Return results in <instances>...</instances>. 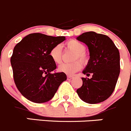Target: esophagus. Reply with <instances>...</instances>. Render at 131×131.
<instances>
[{"label":"esophagus","instance_id":"esophagus-1","mask_svg":"<svg viewBox=\"0 0 131 131\" xmlns=\"http://www.w3.org/2000/svg\"><path fill=\"white\" fill-rule=\"evenodd\" d=\"M67 78H68V80H71V79H73V77L69 76V75H68V76L67 77Z\"/></svg>","mask_w":131,"mask_h":131}]
</instances>
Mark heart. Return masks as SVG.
I'll return each mask as SVG.
<instances>
[{"instance_id":"heart-1","label":"heart","mask_w":131,"mask_h":131,"mask_svg":"<svg viewBox=\"0 0 131 131\" xmlns=\"http://www.w3.org/2000/svg\"><path fill=\"white\" fill-rule=\"evenodd\" d=\"M67 49L72 50L75 52L73 57V60H75L71 63H63L60 65L58 70L68 75H73L78 71L80 70L82 68V64H86L88 62V56L85 52L86 47L82 42L77 39H71L66 43ZM49 56L51 60L56 63H60L62 62V46L60 45H56L52 47L49 51ZM79 59L81 62L76 61Z\"/></svg>"}]
</instances>
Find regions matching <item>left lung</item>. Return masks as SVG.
Wrapping results in <instances>:
<instances>
[{
	"label": "left lung",
	"mask_w": 131,
	"mask_h": 131,
	"mask_svg": "<svg viewBox=\"0 0 131 131\" xmlns=\"http://www.w3.org/2000/svg\"><path fill=\"white\" fill-rule=\"evenodd\" d=\"M77 39L89 49L90 58L83 73L91 79L82 78V86L77 93L89 104L101 103L113 93L120 72L119 52L107 36L95 32L82 34Z\"/></svg>",
	"instance_id": "1"
}]
</instances>
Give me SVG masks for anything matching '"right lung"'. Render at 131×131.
<instances>
[{
	"label": "right lung",
	"mask_w": 131,
	"mask_h": 131,
	"mask_svg": "<svg viewBox=\"0 0 131 131\" xmlns=\"http://www.w3.org/2000/svg\"><path fill=\"white\" fill-rule=\"evenodd\" d=\"M65 39L64 36L30 34L14 47L10 59L14 82L20 93L30 101H49L67 79L62 72L51 73L56 65L49 56L51 48Z\"/></svg>",
	"instance_id": "right-lung-1"
}]
</instances>
